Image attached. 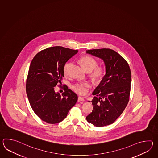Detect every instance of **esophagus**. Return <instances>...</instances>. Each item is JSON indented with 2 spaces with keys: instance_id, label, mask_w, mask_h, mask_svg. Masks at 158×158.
<instances>
[{
  "instance_id": "obj_1",
  "label": "esophagus",
  "mask_w": 158,
  "mask_h": 158,
  "mask_svg": "<svg viewBox=\"0 0 158 158\" xmlns=\"http://www.w3.org/2000/svg\"><path fill=\"white\" fill-rule=\"evenodd\" d=\"M85 99L82 97H78V102H84Z\"/></svg>"
}]
</instances>
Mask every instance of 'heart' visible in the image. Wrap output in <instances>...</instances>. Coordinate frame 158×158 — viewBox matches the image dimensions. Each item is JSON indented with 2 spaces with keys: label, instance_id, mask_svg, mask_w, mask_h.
Instances as JSON below:
<instances>
[{
  "label": "heart",
  "instance_id": "heart-1",
  "mask_svg": "<svg viewBox=\"0 0 158 158\" xmlns=\"http://www.w3.org/2000/svg\"><path fill=\"white\" fill-rule=\"evenodd\" d=\"M81 67L84 70L87 72H90L91 77L93 80L96 81L102 79L105 73L104 68L102 66H97V61L89 56H85L80 59ZM71 63H68L64 65L63 68L64 74L66 76L68 72V69ZM91 85L89 82H80L73 86V89L76 93L80 95H85L88 92Z\"/></svg>",
  "mask_w": 158,
  "mask_h": 158
}]
</instances>
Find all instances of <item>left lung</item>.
<instances>
[{"label":"left lung","mask_w":158,"mask_h":158,"mask_svg":"<svg viewBox=\"0 0 158 158\" xmlns=\"http://www.w3.org/2000/svg\"><path fill=\"white\" fill-rule=\"evenodd\" d=\"M86 52L103 60L106 68V74L93 92L95 96L91 102L93 110L86 118L95 127H104L114 122L128 104L131 72L127 61L113 50L101 48Z\"/></svg>","instance_id":"8db88e82"}]
</instances>
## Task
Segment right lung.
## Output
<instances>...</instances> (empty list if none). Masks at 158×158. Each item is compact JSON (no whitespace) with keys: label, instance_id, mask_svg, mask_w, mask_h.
<instances>
[{"label":"right lung","instance_id":"obj_1","mask_svg":"<svg viewBox=\"0 0 158 158\" xmlns=\"http://www.w3.org/2000/svg\"><path fill=\"white\" fill-rule=\"evenodd\" d=\"M77 52L61 46L50 47L39 52L30 63L27 96L35 114L48 124L63 121L77 101V94L68 87L61 95L54 88L63 80L65 64Z\"/></svg>","mask_w":158,"mask_h":158}]
</instances>
